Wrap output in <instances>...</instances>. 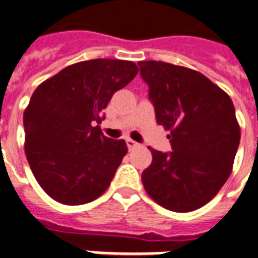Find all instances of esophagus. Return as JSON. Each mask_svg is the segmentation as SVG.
<instances>
[{
    "label": "esophagus",
    "instance_id": "obj_1",
    "mask_svg": "<svg viewBox=\"0 0 258 258\" xmlns=\"http://www.w3.org/2000/svg\"><path fill=\"white\" fill-rule=\"evenodd\" d=\"M126 145H127V149H129V150H133L134 148H137L138 146L137 142L133 141L132 138H126Z\"/></svg>",
    "mask_w": 258,
    "mask_h": 258
}]
</instances>
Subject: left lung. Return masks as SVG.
<instances>
[{
  "mask_svg": "<svg viewBox=\"0 0 258 258\" xmlns=\"http://www.w3.org/2000/svg\"><path fill=\"white\" fill-rule=\"evenodd\" d=\"M170 153L152 149L142 172L149 197L174 212L203 207L231 175L240 126L231 97L201 72L165 61H138ZM150 149V148H149Z\"/></svg>",
  "mask_w": 258,
  "mask_h": 258,
  "instance_id": "1",
  "label": "left lung"
}]
</instances>
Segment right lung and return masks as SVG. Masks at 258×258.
Wrapping results in <instances>:
<instances>
[{
    "instance_id": "obj_1",
    "label": "right lung",
    "mask_w": 258,
    "mask_h": 258,
    "mask_svg": "<svg viewBox=\"0 0 258 258\" xmlns=\"http://www.w3.org/2000/svg\"><path fill=\"white\" fill-rule=\"evenodd\" d=\"M137 72L133 61L93 59L63 68L34 91L23 113L25 152L54 201L86 204L109 187L127 146L105 137L97 124L113 93Z\"/></svg>"
}]
</instances>
